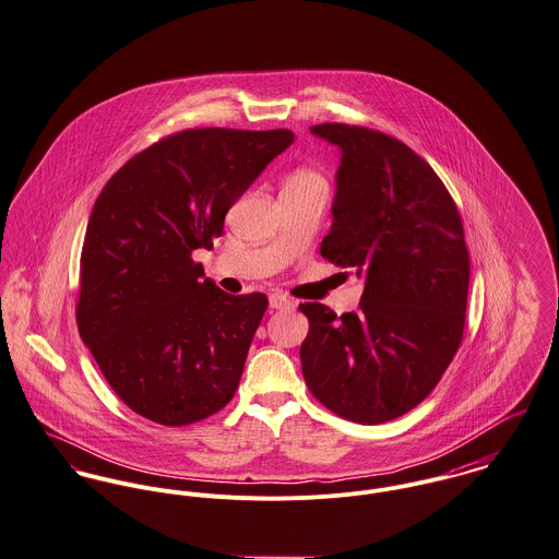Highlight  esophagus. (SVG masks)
Returning a JSON list of instances; mask_svg holds the SVG:
<instances>
[{"label":"esophagus","instance_id":"34e87169","mask_svg":"<svg viewBox=\"0 0 559 559\" xmlns=\"http://www.w3.org/2000/svg\"><path fill=\"white\" fill-rule=\"evenodd\" d=\"M269 305H271L273 309H288V307H293V299H288V297L282 295V293H273V295L269 297Z\"/></svg>","mask_w":559,"mask_h":559}]
</instances>
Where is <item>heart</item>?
<instances>
[{
  "mask_svg": "<svg viewBox=\"0 0 559 559\" xmlns=\"http://www.w3.org/2000/svg\"><path fill=\"white\" fill-rule=\"evenodd\" d=\"M286 186H290V188H316V190H326L324 177H322L318 170H313V168H299V170H295V173L288 177Z\"/></svg>",
  "mask_w": 559,
  "mask_h": 559,
  "instance_id": "1",
  "label": "heart"
}]
</instances>
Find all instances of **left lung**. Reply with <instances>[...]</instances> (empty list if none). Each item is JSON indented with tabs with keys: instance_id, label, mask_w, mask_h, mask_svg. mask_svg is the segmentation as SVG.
I'll return each mask as SVG.
<instances>
[{
	"instance_id": "left-lung-1",
	"label": "left lung",
	"mask_w": 559,
	"mask_h": 559,
	"mask_svg": "<svg viewBox=\"0 0 559 559\" xmlns=\"http://www.w3.org/2000/svg\"><path fill=\"white\" fill-rule=\"evenodd\" d=\"M311 132L342 150L320 254L365 290L358 311L340 318L299 305L305 384L337 416L378 425L418 406L457 355L469 284L463 224L442 179L402 141L348 123Z\"/></svg>"
}]
</instances>
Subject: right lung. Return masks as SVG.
Masks as SVG:
<instances>
[{"label": "right lung", "instance_id": "right-lung-1", "mask_svg": "<svg viewBox=\"0 0 559 559\" xmlns=\"http://www.w3.org/2000/svg\"><path fill=\"white\" fill-rule=\"evenodd\" d=\"M295 141L290 130L192 128L128 159L102 188L81 252L76 324L117 397L183 427L239 386L269 299L201 280L228 209Z\"/></svg>", "mask_w": 559, "mask_h": 559}]
</instances>
